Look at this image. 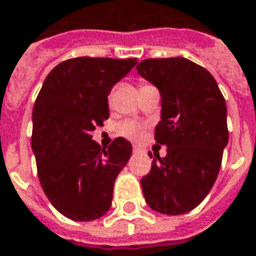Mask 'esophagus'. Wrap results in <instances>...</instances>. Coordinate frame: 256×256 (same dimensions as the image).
<instances>
[{
  "label": "esophagus",
  "instance_id": "obj_1",
  "mask_svg": "<svg viewBox=\"0 0 256 256\" xmlns=\"http://www.w3.org/2000/svg\"><path fill=\"white\" fill-rule=\"evenodd\" d=\"M132 150H134V154H142V152H145V149L140 148V146H134Z\"/></svg>",
  "mask_w": 256,
  "mask_h": 256
}]
</instances>
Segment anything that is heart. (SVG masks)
Listing matches in <instances>:
<instances>
[{"label":"heart","mask_w":256,"mask_h":256,"mask_svg":"<svg viewBox=\"0 0 256 256\" xmlns=\"http://www.w3.org/2000/svg\"><path fill=\"white\" fill-rule=\"evenodd\" d=\"M121 134L130 140H138L144 136V126L136 122H125L121 126Z\"/></svg>","instance_id":"1"}]
</instances>
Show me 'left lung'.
<instances>
[{"label": "left lung", "mask_w": 256, "mask_h": 256, "mask_svg": "<svg viewBox=\"0 0 256 256\" xmlns=\"http://www.w3.org/2000/svg\"><path fill=\"white\" fill-rule=\"evenodd\" d=\"M136 70L160 92L155 140L168 146L166 156L156 154L140 180L144 197L160 214L192 212L220 172L228 144L226 100L214 77L184 58L142 60Z\"/></svg>", "instance_id": "1"}]
</instances>
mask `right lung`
Instances as JSON below:
<instances>
[{"label":"right lung","mask_w":256,"mask_h":256,"mask_svg":"<svg viewBox=\"0 0 256 256\" xmlns=\"http://www.w3.org/2000/svg\"><path fill=\"white\" fill-rule=\"evenodd\" d=\"M136 59L74 58L44 78L32 111V150L38 176L53 207L74 221H92L111 207L118 173L131 144L116 138L108 148L92 132L110 116L108 94Z\"/></svg>","instance_id":"add662e5"}]
</instances>
